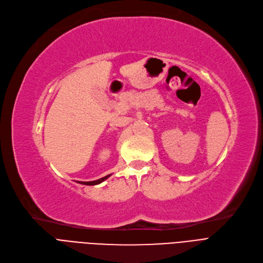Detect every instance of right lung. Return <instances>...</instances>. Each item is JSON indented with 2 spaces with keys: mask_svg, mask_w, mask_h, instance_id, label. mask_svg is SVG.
<instances>
[{
  "mask_svg": "<svg viewBox=\"0 0 263 263\" xmlns=\"http://www.w3.org/2000/svg\"><path fill=\"white\" fill-rule=\"evenodd\" d=\"M109 176H110V174L105 176V177H102V178H100V179H97V180H92V181H76V182L82 183V184H87V186H95V184H99V183L103 182L104 180H106Z\"/></svg>",
  "mask_w": 263,
  "mask_h": 263,
  "instance_id": "right-lung-1",
  "label": "right lung"
}]
</instances>
